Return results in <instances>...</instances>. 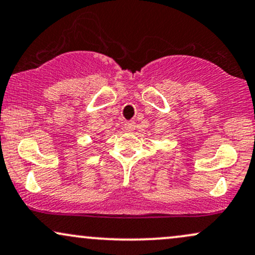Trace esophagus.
Returning <instances> with one entry per match:
<instances>
[{"instance_id":"obj_1","label":"esophagus","mask_w":255,"mask_h":255,"mask_svg":"<svg viewBox=\"0 0 255 255\" xmlns=\"http://www.w3.org/2000/svg\"><path fill=\"white\" fill-rule=\"evenodd\" d=\"M124 128H125V130L128 131V132H131V131H133L134 128H136V123H134V122H127L124 124Z\"/></svg>"}]
</instances>
